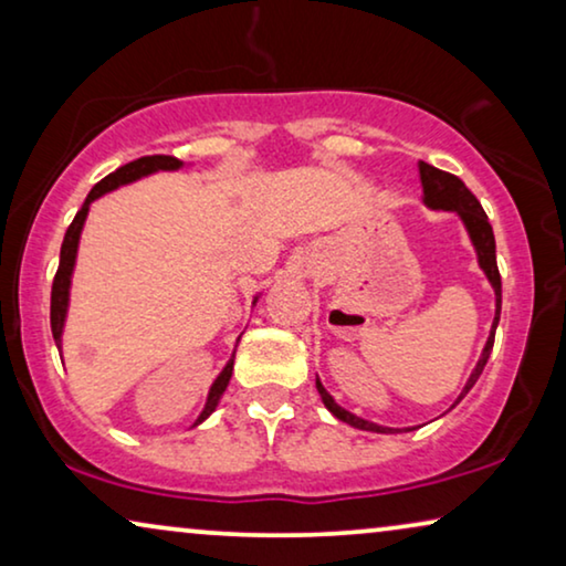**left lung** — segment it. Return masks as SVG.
I'll list each match as a JSON object with an SVG mask.
<instances>
[{
    "label": "left lung",
    "mask_w": 566,
    "mask_h": 566,
    "mask_svg": "<svg viewBox=\"0 0 566 566\" xmlns=\"http://www.w3.org/2000/svg\"><path fill=\"white\" fill-rule=\"evenodd\" d=\"M420 182H422L424 206L432 208V211H453L463 221V227H467V231H469L471 244H474V250H476L479 268L484 270L486 281H490L494 289V322H492L490 337H486L482 358H479L476 368L471 370V376H469L467 386H463L461 397L455 399V401H461L471 391V386L476 384V378L482 376L486 360H490L492 345H494V332H497V324H500L502 281H500V270H497V254H494V234H492V223H490V219H486L482 203H479V200L474 198V192H471L467 185L459 180V177L451 172H443V169L432 167V165H428V161H420ZM316 391H319L324 407H327L329 412L337 417V420L353 424V428H358V430H368V432H394V428H384V424L368 422L358 415L347 412L345 407H339L337 401L332 399V394L324 389L319 378H316Z\"/></svg>",
    "instance_id": "left-lung-1"
}]
</instances>
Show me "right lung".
<instances>
[{
  "instance_id": "right-lung-1",
  "label": "right lung",
  "mask_w": 566,
  "mask_h": 566,
  "mask_svg": "<svg viewBox=\"0 0 566 566\" xmlns=\"http://www.w3.org/2000/svg\"><path fill=\"white\" fill-rule=\"evenodd\" d=\"M180 167H182L180 159L165 157V154H154V157H142V159H134V161H128V165L118 167V169H115V172L107 175L105 180H99L95 188L90 190V196H87V200H84V206L74 216L72 227L66 229L64 244H61L59 270H56V277H53V289H51V332H53V339H56L59 353H61V335H64V322H66V312H69V289H72V273H74V262H76V250H80L82 227H84V221H87L92 200L103 198L105 192L120 188V185L142 180V177H146V175L175 172V169H180ZM254 301H258V298H254ZM231 370H234V355H231L229 363H227V366H223V370L219 374V378H216V381H213L211 391H208L203 412L198 415L196 424L203 422L206 417H211L213 409L219 407L221 394L227 391V386H229Z\"/></svg>"
}]
</instances>
